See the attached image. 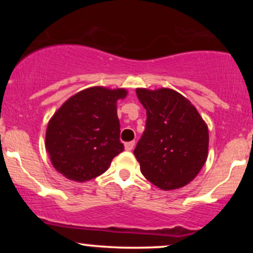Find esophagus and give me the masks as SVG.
Here are the masks:
<instances>
[{"mask_svg":"<svg viewBox=\"0 0 253 253\" xmlns=\"http://www.w3.org/2000/svg\"><path fill=\"white\" fill-rule=\"evenodd\" d=\"M134 145H135V141H129V143L125 144V149H126V151H132L133 147H134Z\"/></svg>","mask_w":253,"mask_h":253,"instance_id":"obj_1","label":"esophagus"}]
</instances>
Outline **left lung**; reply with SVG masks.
Listing matches in <instances>:
<instances>
[{"label": "left lung", "instance_id": "1", "mask_svg": "<svg viewBox=\"0 0 253 253\" xmlns=\"http://www.w3.org/2000/svg\"><path fill=\"white\" fill-rule=\"evenodd\" d=\"M146 109V127L134 149L145 178L163 190L193 181L208 156V127L179 92L161 88L135 90Z\"/></svg>", "mask_w": 253, "mask_h": 253}]
</instances>
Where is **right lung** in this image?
I'll return each mask as SVG.
<instances>
[{
	"instance_id": "obj_1",
	"label": "right lung",
	"mask_w": 253,
	"mask_h": 253,
	"mask_svg": "<svg viewBox=\"0 0 253 253\" xmlns=\"http://www.w3.org/2000/svg\"><path fill=\"white\" fill-rule=\"evenodd\" d=\"M126 89L92 86L71 96L48 121L46 151L58 172L75 182L102 175L124 151L118 100Z\"/></svg>"
}]
</instances>
